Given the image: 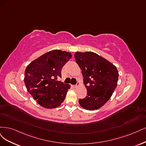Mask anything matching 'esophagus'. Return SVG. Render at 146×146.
<instances>
[{"instance_id":"obj_1","label":"esophagus","mask_w":146,"mask_h":146,"mask_svg":"<svg viewBox=\"0 0 146 146\" xmlns=\"http://www.w3.org/2000/svg\"><path fill=\"white\" fill-rule=\"evenodd\" d=\"M79 86V83L78 82H77V84H76V85L72 86V87H74V88H76V87H78Z\"/></svg>"}]
</instances>
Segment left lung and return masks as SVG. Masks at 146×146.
<instances>
[{
    "label": "left lung",
    "instance_id": "left-lung-1",
    "mask_svg": "<svg viewBox=\"0 0 146 146\" xmlns=\"http://www.w3.org/2000/svg\"><path fill=\"white\" fill-rule=\"evenodd\" d=\"M74 58L82 70L87 91V96L79 100V104L88 110L100 109L110 100L117 86V70L109 61L92 51L76 52Z\"/></svg>",
    "mask_w": 146,
    "mask_h": 146
}]
</instances>
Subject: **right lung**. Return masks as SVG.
<instances>
[{"label": "right lung", "instance_id": "add662e5", "mask_svg": "<svg viewBox=\"0 0 146 146\" xmlns=\"http://www.w3.org/2000/svg\"><path fill=\"white\" fill-rule=\"evenodd\" d=\"M71 58L70 53L54 50L42 55L27 67L24 78L27 89L42 107L54 109L64 101L70 85L57 79L61 77L62 68Z\"/></svg>", "mask_w": 146, "mask_h": 146}]
</instances>
